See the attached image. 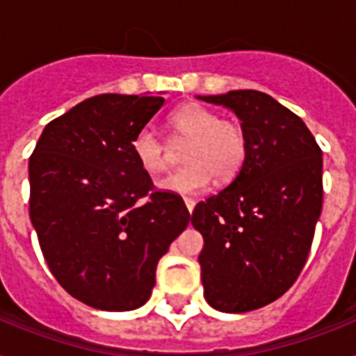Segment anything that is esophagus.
Listing matches in <instances>:
<instances>
[{
    "mask_svg": "<svg viewBox=\"0 0 356 356\" xmlns=\"http://www.w3.org/2000/svg\"><path fill=\"white\" fill-rule=\"evenodd\" d=\"M184 205H186L188 212L192 214V211H194V207H195V200H192V197H184Z\"/></svg>",
    "mask_w": 356,
    "mask_h": 356,
    "instance_id": "obj_1",
    "label": "esophagus"
}]
</instances>
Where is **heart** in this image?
Listing matches in <instances>:
<instances>
[{"instance_id": "obj_1", "label": "heart", "mask_w": 356, "mask_h": 356, "mask_svg": "<svg viewBox=\"0 0 356 356\" xmlns=\"http://www.w3.org/2000/svg\"><path fill=\"white\" fill-rule=\"evenodd\" d=\"M168 122L177 142H188L183 151L186 164L161 179L159 188L179 195L200 194L212 177L229 181L240 172L248 153V138L236 122L222 120L200 103L175 108ZM131 151L138 166L149 175H159L170 164V145L149 125L136 131Z\"/></svg>"}]
</instances>
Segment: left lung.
<instances>
[{
  "label": "left lung",
  "instance_id": "obj_1",
  "mask_svg": "<svg viewBox=\"0 0 356 356\" xmlns=\"http://www.w3.org/2000/svg\"><path fill=\"white\" fill-rule=\"evenodd\" d=\"M197 97L231 108L248 138L236 177L192 212L205 240V299L249 312L281 298L303 270L323 203V153L303 120L264 92Z\"/></svg>",
  "mask_w": 356,
  "mask_h": 356
}]
</instances>
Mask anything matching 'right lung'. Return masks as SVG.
Returning a JSON list of instances; mask_svg holds the SVG:
<instances>
[{
  "label": "right lung",
  "mask_w": 356,
  "mask_h": 356,
  "mask_svg": "<svg viewBox=\"0 0 356 356\" xmlns=\"http://www.w3.org/2000/svg\"><path fill=\"white\" fill-rule=\"evenodd\" d=\"M162 105L161 96L88 97L47 123L29 159V216L44 259L94 309L142 307L159 260L190 222L181 195L155 190L131 151Z\"/></svg>",
  "instance_id": "1"
}]
</instances>
